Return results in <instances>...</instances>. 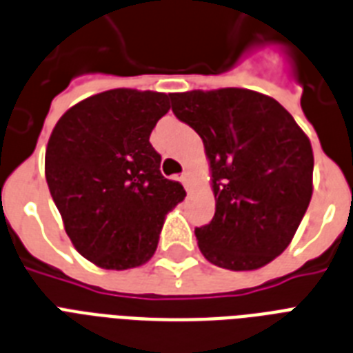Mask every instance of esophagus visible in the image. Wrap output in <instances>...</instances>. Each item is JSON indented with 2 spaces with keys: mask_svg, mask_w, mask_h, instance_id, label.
<instances>
[{
  "mask_svg": "<svg viewBox=\"0 0 353 353\" xmlns=\"http://www.w3.org/2000/svg\"><path fill=\"white\" fill-rule=\"evenodd\" d=\"M181 183H183V187L187 188V192L192 190V176H190L188 172H185V174L181 176Z\"/></svg>",
  "mask_w": 353,
  "mask_h": 353,
  "instance_id": "34e87169",
  "label": "esophagus"
}]
</instances>
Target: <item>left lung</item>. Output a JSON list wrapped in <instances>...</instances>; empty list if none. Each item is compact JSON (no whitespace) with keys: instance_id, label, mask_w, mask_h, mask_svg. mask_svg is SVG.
<instances>
[{"instance_id":"8db88e82","label":"left lung","mask_w":353,"mask_h":353,"mask_svg":"<svg viewBox=\"0 0 353 353\" xmlns=\"http://www.w3.org/2000/svg\"><path fill=\"white\" fill-rule=\"evenodd\" d=\"M172 112L194 128L209 157L214 218L198 227L210 263L251 271L290 245L313 194V150L290 112L241 88L172 93Z\"/></svg>"}]
</instances>
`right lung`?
<instances>
[{"label":"right lung","instance_id":"1","mask_svg":"<svg viewBox=\"0 0 353 353\" xmlns=\"http://www.w3.org/2000/svg\"><path fill=\"white\" fill-rule=\"evenodd\" d=\"M170 95L110 90L63 113L46 150V179L74 249L102 269L154 256L165 216L187 192L161 174L150 133Z\"/></svg>","mask_w":353,"mask_h":353}]
</instances>
